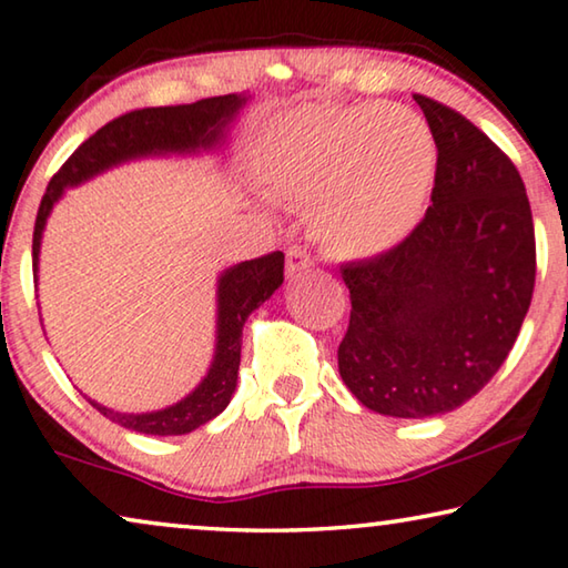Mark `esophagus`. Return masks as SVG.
<instances>
[{"instance_id":"esophagus-1","label":"esophagus","mask_w":568,"mask_h":568,"mask_svg":"<svg viewBox=\"0 0 568 568\" xmlns=\"http://www.w3.org/2000/svg\"><path fill=\"white\" fill-rule=\"evenodd\" d=\"M311 267V255L301 247H291L285 252V275L287 277H295L301 275L303 270Z\"/></svg>"}]
</instances>
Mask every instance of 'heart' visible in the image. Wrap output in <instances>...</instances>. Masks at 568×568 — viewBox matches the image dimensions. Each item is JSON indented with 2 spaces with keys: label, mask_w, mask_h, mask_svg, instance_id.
<instances>
[{
  "label": "heart",
  "mask_w": 568,
  "mask_h": 568,
  "mask_svg": "<svg viewBox=\"0 0 568 568\" xmlns=\"http://www.w3.org/2000/svg\"><path fill=\"white\" fill-rule=\"evenodd\" d=\"M437 171L429 125L402 105H298L265 125L257 174L270 192L308 206L318 245L372 260L417 227Z\"/></svg>",
  "instance_id": "1"
}]
</instances>
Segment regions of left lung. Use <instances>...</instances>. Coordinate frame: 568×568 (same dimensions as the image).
<instances>
[{
	"mask_svg": "<svg viewBox=\"0 0 568 568\" xmlns=\"http://www.w3.org/2000/svg\"><path fill=\"white\" fill-rule=\"evenodd\" d=\"M437 146L432 204L399 247L344 265L338 374L366 409L425 419L506 362L536 283L534 217L513 161L453 108L414 95Z\"/></svg>",
	"mask_w": 568,
	"mask_h": 568,
	"instance_id": "left-lung-1",
	"label": "left lung"
}]
</instances>
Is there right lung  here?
I'll list each match as a JSON object with an SVG mask.
<instances>
[{
    "label": "right lung",
    "instance_id": "right-lung-1",
    "mask_svg": "<svg viewBox=\"0 0 568 568\" xmlns=\"http://www.w3.org/2000/svg\"><path fill=\"white\" fill-rule=\"evenodd\" d=\"M250 90H242V93L204 98V101L189 105L141 108V111H131L105 123L85 143H80L75 154L50 179L48 192L40 202L32 235L34 285H38L40 273L44 227H48L52 210L65 196L68 189L85 184L105 171L129 164V161L222 154L227 146L230 129L235 125L242 108L250 103ZM283 252H273V255L245 260V263L222 270L217 277L212 364L202 382L186 397L154 412H119L90 397L85 399L103 417L119 422L125 429L141 432V435L174 437L189 435L196 427L206 425L227 409L232 394L237 389L242 328H245L250 313L270 301V295L283 285Z\"/></svg>",
    "mask_w": 568,
    "mask_h": 568
}]
</instances>
